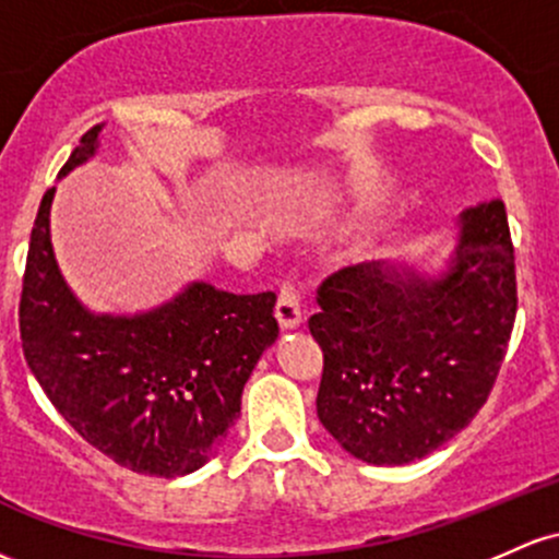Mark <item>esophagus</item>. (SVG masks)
<instances>
[{
  "label": "esophagus",
  "instance_id": "esophagus-1",
  "mask_svg": "<svg viewBox=\"0 0 559 559\" xmlns=\"http://www.w3.org/2000/svg\"><path fill=\"white\" fill-rule=\"evenodd\" d=\"M275 321L284 331L297 329L302 323V310H299V297L289 284L284 286L278 294V302H275Z\"/></svg>",
  "mask_w": 559,
  "mask_h": 559
}]
</instances>
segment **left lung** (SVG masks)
Segmentation results:
<instances>
[{
  "label": "left lung",
  "mask_w": 559,
  "mask_h": 559,
  "mask_svg": "<svg viewBox=\"0 0 559 559\" xmlns=\"http://www.w3.org/2000/svg\"><path fill=\"white\" fill-rule=\"evenodd\" d=\"M318 419L349 456L401 467L469 425L488 401L518 312L504 201L462 212L440 270L345 267L318 289Z\"/></svg>",
  "instance_id": "left-lung-1"
}]
</instances>
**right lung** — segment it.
Listing matches in <instances>:
<instances>
[{
	"instance_id": "add662e5",
	"label": "right lung",
	"mask_w": 559,
	"mask_h": 559,
	"mask_svg": "<svg viewBox=\"0 0 559 559\" xmlns=\"http://www.w3.org/2000/svg\"><path fill=\"white\" fill-rule=\"evenodd\" d=\"M92 127L60 169L63 180L100 148ZM55 188L31 230L21 340L31 373L69 425L121 467L180 477L201 469L241 414L243 384L278 340L275 294H233L193 281L156 308L90 310L52 251Z\"/></svg>"
}]
</instances>
